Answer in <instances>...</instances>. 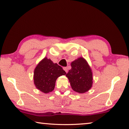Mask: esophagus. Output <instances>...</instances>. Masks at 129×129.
Returning <instances> with one entry per match:
<instances>
[{
  "instance_id": "34e87169",
  "label": "esophagus",
  "mask_w": 129,
  "mask_h": 129,
  "mask_svg": "<svg viewBox=\"0 0 129 129\" xmlns=\"http://www.w3.org/2000/svg\"><path fill=\"white\" fill-rule=\"evenodd\" d=\"M63 70H64L65 71H66V73L68 72V68H67V67H63Z\"/></svg>"
}]
</instances>
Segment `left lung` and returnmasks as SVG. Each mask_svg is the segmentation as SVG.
<instances>
[{"label": "left lung", "mask_w": 129, "mask_h": 129, "mask_svg": "<svg viewBox=\"0 0 129 129\" xmlns=\"http://www.w3.org/2000/svg\"><path fill=\"white\" fill-rule=\"evenodd\" d=\"M71 66L66 77L73 90L79 93L87 91L92 84V74L89 65L84 59L79 58L73 61Z\"/></svg>", "instance_id": "1"}]
</instances>
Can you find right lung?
Wrapping results in <instances>:
<instances>
[{
	"mask_svg": "<svg viewBox=\"0 0 129 129\" xmlns=\"http://www.w3.org/2000/svg\"><path fill=\"white\" fill-rule=\"evenodd\" d=\"M66 73L57 63L44 58L34 70V81L36 87L44 93H48L54 89L56 79Z\"/></svg>",
	"mask_w": 129,
	"mask_h": 129,
	"instance_id": "obj_1",
	"label": "right lung"
}]
</instances>
